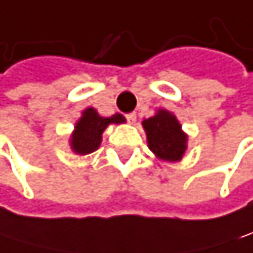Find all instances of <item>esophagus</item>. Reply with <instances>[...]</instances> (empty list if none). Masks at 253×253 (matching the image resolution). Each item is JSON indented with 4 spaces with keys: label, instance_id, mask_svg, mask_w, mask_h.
Listing matches in <instances>:
<instances>
[{
    "label": "esophagus",
    "instance_id": "obj_1",
    "mask_svg": "<svg viewBox=\"0 0 253 253\" xmlns=\"http://www.w3.org/2000/svg\"><path fill=\"white\" fill-rule=\"evenodd\" d=\"M125 117H126V121H128L129 124H134V122H136V117H137V116H136V113H129V114H126Z\"/></svg>",
    "mask_w": 253,
    "mask_h": 253
}]
</instances>
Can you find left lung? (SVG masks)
Here are the masks:
<instances>
[{"mask_svg": "<svg viewBox=\"0 0 253 253\" xmlns=\"http://www.w3.org/2000/svg\"><path fill=\"white\" fill-rule=\"evenodd\" d=\"M149 149L163 160L177 162L185 154L186 134L181 132V126L175 116L169 111L159 110V113L143 121Z\"/></svg>", "mask_w": 253, "mask_h": 253, "instance_id": "8db88e82", "label": "left lung"}]
</instances>
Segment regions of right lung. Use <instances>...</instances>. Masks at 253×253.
I'll use <instances>...</instances> for the list:
<instances>
[{"label":"right lung","instance_id":"add662e5","mask_svg":"<svg viewBox=\"0 0 253 253\" xmlns=\"http://www.w3.org/2000/svg\"><path fill=\"white\" fill-rule=\"evenodd\" d=\"M125 122L122 114H113L111 117H100L96 110L86 108L82 113V117L76 124V129L72 136V148L78 154H90L99 148L102 132L110 124Z\"/></svg>","mask_w":253,"mask_h":253}]
</instances>
